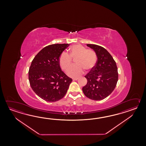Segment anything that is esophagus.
Listing matches in <instances>:
<instances>
[{
    "instance_id": "34e87169",
    "label": "esophagus",
    "mask_w": 146,
    "mask_h": 146,
    "mask_svg": "<svg viewBox=\"0 0 146 146\" xmlns=\"http://www.w3.org/2000/svg\"><path fill=\"white\" fill-rule=\"evenodd\" d=\"M73 79V80H78V78H73L72 79Z\"/></svg>"
}]
</instances>
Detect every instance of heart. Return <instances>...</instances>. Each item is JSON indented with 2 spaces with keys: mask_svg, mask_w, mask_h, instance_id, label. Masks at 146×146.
Wrapping results in <instances>:
<instances>
[{
  "mask_svg": "<svg viewBox=\"0 0 146 146\" xmlns=\"http://www.w3.org/2000/svg\"><path fill=\"white\" fill-rule=\"evenodd\" d=\"M76 65L72 66L67 71L70 77H78L84 72V70L87 72L92 70L96 65L97 56L92 50L86 49L80 44L74 45L69 49V55L62 53L59 58L60 67L64 71H66L71 66L72 59H74Z\"/></svg>",
  "mask_w": 146,
  "mask_h": 146,
  "instance_id": "heart-1",
  "label": "heart"
}]
</instances>
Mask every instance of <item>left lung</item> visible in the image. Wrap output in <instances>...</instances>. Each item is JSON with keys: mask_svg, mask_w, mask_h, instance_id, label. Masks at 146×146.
<instances>
[{"mask_svg": "<svg viewBox=\"0 0 146 146\" xmlns=\"http://www.w3.org/2000/svg\"><path fill=\"white\" fill-rule=\"evenodd\" d=\"M87 45L96 52L98 60L95 67L85 76L87 84L82 91L90 99L101 100L115 89L118 81L117 67L111 55L104 47L96 44Z\"/></svg>", "mask_w": 146, "mask_h": 146, "instance_id": "1", "label": "left lung"}]
</instances>
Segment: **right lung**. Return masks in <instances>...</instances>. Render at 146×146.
Here are the masks:
<instances>
[{
    "label": "right lung",
    "mask_w": 146,
    "mask_h": 146,
    "mask_svg": "<svg viewBox=\"0 0 146 146\" xmlns=\"http://www.w3.org/2000/svg\"><path fill=\"white\" fill-rule=\"evenodd\" d=\"M69 44L45 47L35 56L29 71L31 88L41 99L54 102L65 96L72 82L60 67L59 58Z\"/></svg>",
    "instance_id": "1"
}]
</instances>
